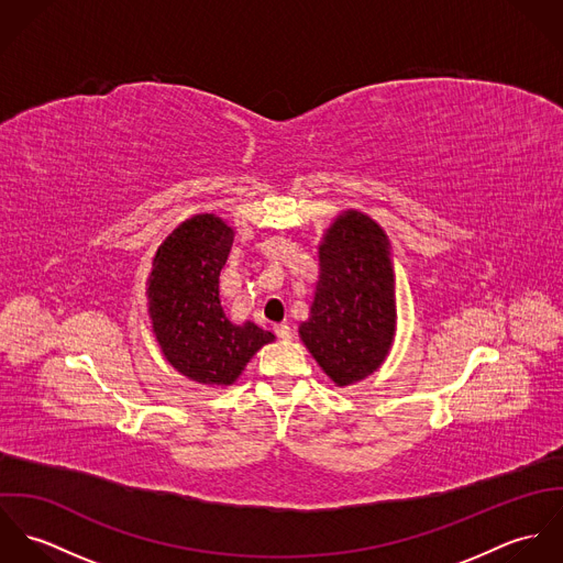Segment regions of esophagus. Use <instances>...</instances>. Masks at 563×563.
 <instances>
[{
	"label": "esophagus",
	"mask_w": 563,
	"mask_h": 563,
	"mask_svg": "<svg viewBox=\"0 0 563 563\" xmlns=\"http://www.w3.org/2000/svg\"><path fill=\"white\" fill-rule=\"evenodd\" d=\"M275 333H277L279 340H290V338H292V329H290L286 322L275 324Z\"/></svg>",
	"instance_id": "obj_1"
}]
</instances>
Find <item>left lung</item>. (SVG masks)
I'll list each match as a JSON object with an SVG mask.
<instances>
[{"mask_svg":"<svg viewBox=\"0 0 563 563\" xmlns=\"http://www.w3.org/2000/svg\"><path fill=\"white\" fill-rule=\"evenodd\" d=\"M321 273L310 319L299 333L322 371L338 384L375 373L395 338V273L384 230L346 212L319 246Z\"/></svg>","mask_w":563,"mask_h":563,"instance_id":"obj_1","label":"left lung"}]
</instances>
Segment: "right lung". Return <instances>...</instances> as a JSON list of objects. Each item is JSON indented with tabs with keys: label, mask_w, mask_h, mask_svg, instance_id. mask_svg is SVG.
I'll use <instances>...</instances> for the list:
<instances>
[{
	"label": "right lung",
	"mask_w": 563,
	"mask_h": 563,
	"mask_svg": "<svg viewBox=\"0 0 563 563\" xmlns=\"http://www.w3.org/2000/svg\"><path fill=\"white\" fill-rule=\"evenodd\" d=\"M234 230L214 214L184 221L162 242L150 277V317L168 364L184 377L230 386L268 342L255 322L228 321L219 299V275Z\"/></svg>",
	"instance_id": "obj_1"
}]
</instances>
